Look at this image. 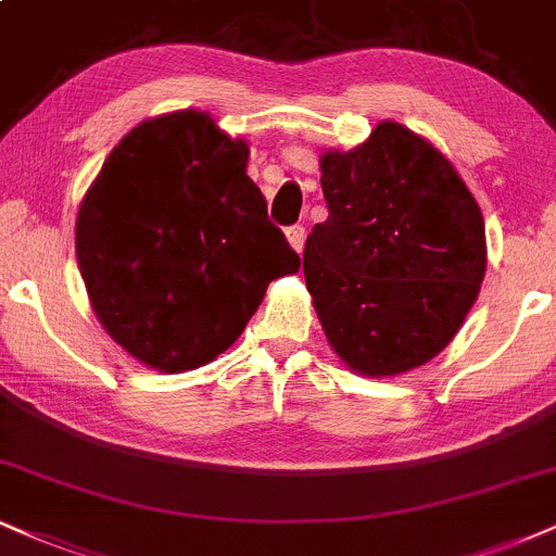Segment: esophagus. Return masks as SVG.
<instances>
[{
	"label": "esophagus",
	"instance_id": "34e87169",
	"mask_svg": "<svg viewBox=\"0 0 556 556\" xmlns=\"http://www.w3.org/2000/svg\"><path fill=\"white\" fill-rule=\"evenodd\" d=\"M287 243L292 245V251H303L305 245V227L303 225H292L287 227Z\"/></svg>",
	"mask_w": 556,
	"mask_h": 556
}]
</instances>
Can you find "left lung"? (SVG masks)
Returning <instances> with one entry per match:
<instances>
[{
  "label": "left lung",
  "instance_id": "1",
  "mask_svg": "<svg viewBox=\"0 0 556 556\" xmlns=\"http://www.w3.org/2000/svg\"><path fill=\"white\" fill-rule=\"evenodd\" d=\"M320 189L329 219L307 236L303 271L331 350L367 378L430 363L486 271L469 186L432 142L380 122L354 150L320 155Z\"/></svg>",
  "mask_w": 556,
  "mask_h": 556
}]
</instances>
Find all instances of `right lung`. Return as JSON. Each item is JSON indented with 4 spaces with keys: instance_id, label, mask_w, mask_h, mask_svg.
Segmentation results:
<instances>
[{
    "instance_id": "obj_1",
    "label": "right lung",
    "mask_w": 556,
    "mask_h": 556,
    "mask_svg": "<svg viewBox=\"0 0 556 556\" xmlns=\"http://www.w3.org/2000/svg\"><path fill=\"white\" fill-rule=\"evenodd\" d=\"M249 142L206 111L147 118L83 197L75 251L105 333L160 372L236 344L271 279L300 269L249 178Z\"/></svg>"
}]
</instances>
